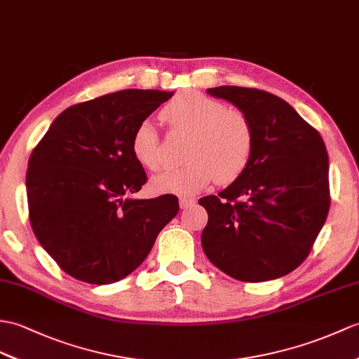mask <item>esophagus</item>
<instances>
[{"mask_svg":"<svg viewBox=\"0 0 359 359\" xmlns=\"http://www.w3.org/2000/svg\"><path fill=\"white\" fill-rule=\"evenodd\" d=\"M179 203H180L182 210H187V208H191L196 203V198H193V197H180Z\"/></svg>","mask_w":359,"mask_h":359,"instance_id":"34e87169","label":"esophagus"}]
</instances>
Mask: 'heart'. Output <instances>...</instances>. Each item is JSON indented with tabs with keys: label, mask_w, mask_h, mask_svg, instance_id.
Segmentation results:
<instances>
[{
	"label": "heart",
	"mask_w": 359,
	"mask_h": 359,
	"mask_svg": "<svg viewBox=\"0 0 359 359\" xmlns=\"http://www.w3.org/2000/svg\"><path fill=\"white\" fill-rule=\"evenodd\" d=\"M163 121L174 133L189 139L183 149L187 162L165 170L151 180L156 193L194 194L211 182L229 185L243 176L255 149V131L249 116L198 91L176 96L163 108ZM131 154L137 163L157 171L163 163L161 133L149 121L133 131Z\"/></svg>",
	"instance_id": "heart-1"
}]
</instances>
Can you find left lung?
I'll list each match as a JSON object with an SVG mask.
<instances>
[{
	"label": "left lung",
	"mask_w": 359,
	"mask_h": 359,
	"mask_svg": "<svg viewBox=\"0 0 359 359\" xmlns=\"http://www.w3.org/2000/svg\"><path fill=\"white\" fill-rule=\"evenodd\" d=\"M208 93L249 116L255 149L243 176L198 200L208 212L203 251L240 281L283 277L306 260L327 219L326 145L292 107L268 91L223 86Z\"/></svg>",
	"instance_id": "obj_1"
}]
</instances>
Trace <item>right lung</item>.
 I'll return each instance as SVG.
<instances>
[{"label": "right lung", "instance_id": "obj_1", "mask_svg": "<svg viewBox=\"0 0 359 359\" xmlns=\"http://www.w3.org/2000/svg\"><path fill=\"white\" fill-rule=\"evenodd\" d=\"M172 93L122 90L72 105L33 148L26 176L32 229L73 278L110 285L145 260L179 212L172 194L130 198L147 183L131 136Z\"/></svg>", "mask_w": 359, "mask_h": 359}]
</instances>
